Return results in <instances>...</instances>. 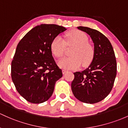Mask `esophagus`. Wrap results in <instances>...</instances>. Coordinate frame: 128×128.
Wrapping results in <instances>:
<instances>
[{"label": "esophagus", "instance_id": "esophagus-1", "mask_svg": "<svg viewBox=\"0 0 128 128\" xmlns=\"http://www.w3.org/2000/svg\"><path fill=\"white\" fill-rule=\"evenodd\" d=\"M67 72V70H64V69L62 70V72H63V74H65L66 72Z\"/></svg>", "mask_w": 128, "mask_h": 128}]
</instances>
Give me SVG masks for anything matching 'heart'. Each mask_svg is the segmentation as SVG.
<instances>
[{
	"instance_id": "obj_1",
	"label": "heart",
	"mask_w": 128,
	"mask_h": 128,
	"mask_svg": "<svg viewBox=\"0 0 128 128\" xmlns=\"http://www.w3.org/2000/svg\"><path fill=\"white\" fill-rule=\"evenodd\" d=\"M66 44L74 46L71 54L72 57L59 60V66L66 69H77L82 64L86 66L92 62L94 49L91 44L88 42V38L84 33L78 30L70 31L66 35L65 42L60 36H56L50 45L52 52L57 58H61L64 56Z\"/></svg>"
}]
</instances>
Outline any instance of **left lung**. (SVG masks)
<instances>
[{"label": "left lung", "instance_id": "obj_1", "mask_svg": "<svg viewBox=\"0 0 128 128\" xmlns=\"http://www.w3.org/2000/svg\"><path fill=\"white\" fill-rule=\"evenodd\" d=\"M78 28L91 37L94 54L86 69L74 72L71 90L80 101L94 104L104 100L112 90L116 75V58L110 42L102 34L89 27Z\"/></svg>", "mask_w": 128, "mask_h": 128}]
</instances>
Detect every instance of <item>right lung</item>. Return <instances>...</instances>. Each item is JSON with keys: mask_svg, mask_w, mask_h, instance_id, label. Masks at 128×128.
<instances>
[{"mask_svg": "<svg viewBox=\"0 0 128 128\" xmlns=\"http://www.w3.org/2000/svg\"><path fill=\"white\" fill-rule=\"evenodd\" d=\"M66 28L41 24L30 30L18 44L12 62V78L16 90L27 101L39 104L50 98L62 71L52 55L53 40Z\"/></svg>", "mask_w": 128, "mask_h": 128, "instance_id": "obj_1", "label": "right lung"}]
</instances>
